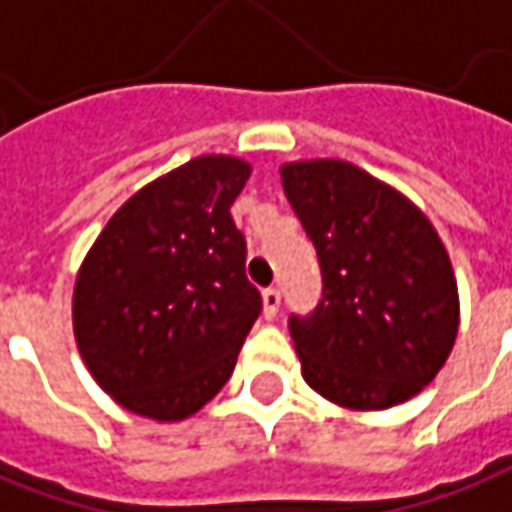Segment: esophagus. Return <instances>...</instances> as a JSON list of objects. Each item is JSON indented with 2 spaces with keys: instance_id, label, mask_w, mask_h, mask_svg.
I'll return each instance as SVG.
<instances>
[{
  "instance_id": "34e87169",
  "label": "esophagus",
  "mask_w": 512,
  "mask_h": 512,
  "mask_svg": "<svg viewBox=\"0 0 512 512\" xmlns=\"http://www.w3.org/2000/svg\"><path fill=\"white\" fill-rule=\"evenodd\" d=\"M280 311V291L277 288H266L263 291V316L266 319H274Z\"/></svg>"
}]
</instances>
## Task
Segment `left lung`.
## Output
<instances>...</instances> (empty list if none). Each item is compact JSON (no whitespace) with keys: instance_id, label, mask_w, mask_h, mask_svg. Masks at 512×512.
Masks as SVG:
<instances>
[{"instance_id":"1","label":"left lung","mask_w":512,"mask_h":512,"mask_svg":"<svg viewBox=\"0 0 512 512\" xmlns=\"http://www.w3.org/2000/svg\"><path fill=\"white\" fill-rule=\"evenodd\" d=\"M280 179L322 269L316 311L288 322L302 378L353 412L415 398L460 330L437 229L395 187L342 159L288 162Z\"/></svg>"}]
</instances>
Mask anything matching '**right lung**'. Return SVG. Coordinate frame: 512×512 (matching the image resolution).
Masks as SVG:
<instances>
[{
	"instance_id": "right-lung-1",
	"label": "right lung",
	"mask_w": 512,
	"mask_h": 512,
	"mask_svg": "<svg viewBox=\"0 0 512 512\" xmlns=\"http://www.w3.org/2000/svg\"><path fill=\"white\" fill-rule=\"evenodd\" d=\"M249 176L238 156H196L128 198L83 257L75 342L100 389L134 415H196L235 370L263 308L229 215Z\"/></svg>"
}]
</instances>
